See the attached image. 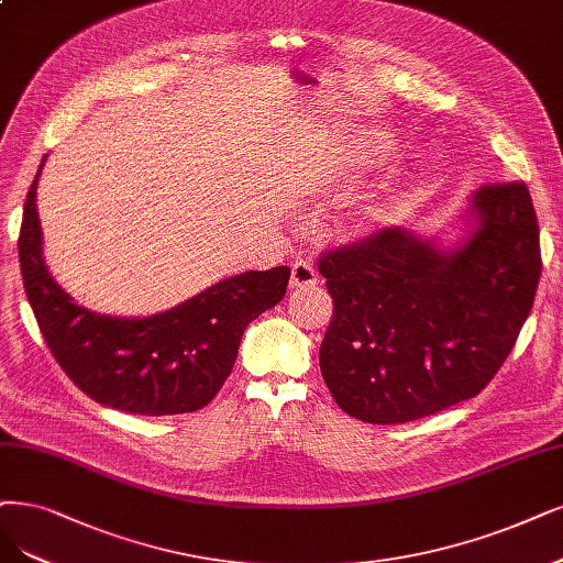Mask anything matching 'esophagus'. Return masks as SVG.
<instances>
[{
  "instance_id": "esophagus-1",
  "label": "esophagus",
  "mask_w": 563,
  "mask_h": 563,
  "mask_svg": "<svg viewBox=\"0 0 563 563\" xmlns=\"http://www.w3.org/2000/svg\"><path fill=\"white\" fill-rule=\"evenodd\" d=\"M318 285V274L316 268L308 262H297L292 266V278H289V287L301 289V287H316Z\"/></svg>"
}]
</instances>
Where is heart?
<instances>
[{
	"mask_svg": "<svg viewBox=\"0 0 563 563\" xmlns=\"http://www.w3.org/2000/svg\"><path fill=\"white\" fill-rule=\"evenodd\" d=\"M371 162L373 159H368V157L366 159L360 157L355 162V169L360 172V169H364V164H371ZM352 174H355V172H352ZM391 216H394V206L387 199H376L371 203H364V206L357 208L355 213H352V218L347 222V232H350V236H357V239L368 236V234L376 232V229H380L383 224H387L391 220Z\"/></svg>",
	"mask_w": 563,
	"mask_h": 563,
	"instance_id": "1",
	"label": "heart"
}]
</instances>
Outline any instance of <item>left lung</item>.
Wrapping results in <instances>:
<instances>
[{"instance_id": "1", "label": "left lung", "mask_w": 563, "mask_h": 563, "mask_svg": "<svg viewBox=\"0 0 563 563\" xmlns=\"http://www.w3.org/2000/svg\"><path fill=\"white\" fill-rule=\"evenodd\" d=\"M468 220L452 250L394 227L320 257L334 299L320 371L350 418H427L481 394L510 355L543 268L529 187L483 185Z\"/></svg>"}]
</instances>
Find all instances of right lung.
I'll list each match as a JSON object with an SVG mask.
<instances>
[{
  "instance_id": "right-lung-1",
  "label": "right lung",
  "mask_w": 563,
  "mask_h": 563,
  "mask_svg": "<svg viewBox=\"0 0 563 563\" xmlns=\"http://www.w3.org/2000/svg\"><path fill=\"white\" fill-rule=\"evenodd\" d=\"M44 162L27 192L18 257L27 301L55 362L92 401L122 412L157 418L211 404L234 368L245 327L285 297L289 268L245 271L148 318L99 316L78 306L44 262L36 213Z\"/></svg>"
}]
</instances>
